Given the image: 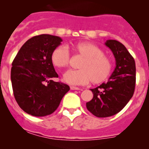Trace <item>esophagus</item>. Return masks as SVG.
Masks as SVG:
<instances>
[{"label":"esophagus","instance_id":"esophagus-1","mask_svg":"<svg viewBox=\"0 0 149 149\" xmlns=\"http://www.w3.org/2000/svg\"><path fill=\"white\" fill-rule=\"evenodd\" d=\"M70 89L71 90H79L80 88L79 87H76V86H70Z\"/></svg>","mask_w":149,"mask_h":149}]
</instances>
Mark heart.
<instances>
[{
    "label": "heart",
    "mask_w": 149,
    "mask_h": 149,
    "mask_svg": "<svg viewBox=\"0 0 149 149\" xmlns=\"http://www.w3.org/2000/svg\"><path fill=\"white\" fill-rule=\"evenodd\" d=\"M74 49L84 59L79 64V70H70L64 74L66 82L85 85L91 81L93 84H99L107 79L112 71V62L101 48L89 42H81L76 45ZM70 58L68 49L64 45L55 48L51 55L52 64L58 68L67 67Z\"/></svg>",
    "instance_id": "b5f03b06"
}]
</instances>
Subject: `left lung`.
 Segmentation results:
<instances>
[{"instance_id": "left-lung-1", "label": "left lung", "mask_w": 149, "mask_h": 149, "mask_svg": "<svg viewBox=\"0 0 149 149\" xmlns=\"http://www.w3.org/2000/svg\"><path fill=\"white\" fill-rule=\"evenodd\" d=\"M105 45L113 53L116 66L107 83L91 88L94 97L86 108L97 118L118 113L133 97L136 86V63L126 47L117 40H108Z\"/></svg>"}]
</instances>
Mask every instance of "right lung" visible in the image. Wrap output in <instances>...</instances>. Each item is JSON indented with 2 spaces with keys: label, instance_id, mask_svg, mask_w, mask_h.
Instances as JSON below:
<instances>
[{
  "label": "right lung",
  "instance_id": "add662e5",
  "mask_svg": "<svg viewBox=\"0 0 149 149\" xmlns=\"http://www.w3.org/2000/svg\"><path fill=\"white\" fill-rule=\"evenodd\" d=\"M62 39L50 34L34 36L21 47L12 63L10 79L15 100L25 112L36 117L55 112L70 90L58 78L51 60Z\"/></svg>",
  "mask_w": 149,
  "mask_h": 149
}]
</instances>
